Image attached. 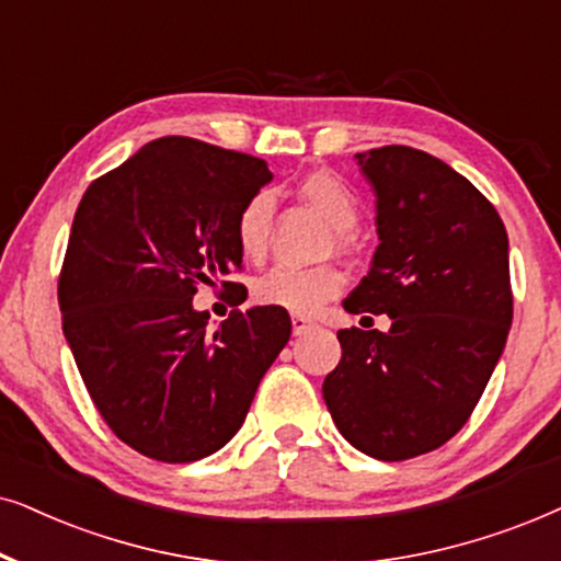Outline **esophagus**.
I'll list each match as a JSON object with an SVG mask.
<instances>
[{
    "label": "esophagus",
    "instance_id": "obj_1",
    "mask_svg": "<svg viewBox=\"0 0 561 561\" xmlns=\"http://www.w3.org/2000/svg\"><path fill=\"white\" fill-rule=\"evenodd\" d=\"M310 328H316V320H310L308 316H293V331H295V335L308 333Z\"/></svg>",
    "mask_w": 561,
    "mask_h": 561
}]
</instances>
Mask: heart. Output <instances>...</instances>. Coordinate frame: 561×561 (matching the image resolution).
<instances>
[{
    "instance_id": "heart-1",
    "label": "heart",
    "mask_w": 561,
    "mask_h": 561,
    "mask_svg": "<svg viewBox=\"0 0 561 561\" xmlns=\"http://www.w3.org/2000/svg\"><path fill=\"white\" fill-rule=\"evenodd\" d=\"M297 194L312 210L323 215L333 228L328 245L348 251L354 238L351 230L358 222V199L348 184L331 171H312L297 184ZM274 222V197L268 192H253L241 205L233 220V238L245 261H261L266 256L268 236ZM343 289V274L333 264L318 266H274L272 272L259 276L253 285V300L268 308H282L295 316H312L328 300Z\"/></svg>"
}]
</instances>
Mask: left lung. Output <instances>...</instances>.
<instances>
[{
  "label": "left lung",
  "mask_w": 561,
  "mask_h": 561,
  "mask_svg": "<svg viewBox=\"0 0 561 561\" xmlns=\"http://www.w3.org/2000/svg\"><path fill=\"white\" fill-rule=\"evenodd\" d=\"M356 161L377 192L379 245L343 308L387 312L392 325L339 331L323 398L351 446L402 461L459 433L490 382L513 320L507 233L490 199L436 156L382 146Z\"/></svg>",
  "instance_id": "8db88e82"
}]
</instances>
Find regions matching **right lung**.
I'll return each instance as SVG.
<instances>
[{
    "mask_svg": "<svg viewBox=\"0 0 561 561\" xmlns=\"http://www.w3.org/2000/svg\"><path fill=\"white\" fill-rule=\"evenodd\" d=\"M272 182L266 161L167 136L89 184L58 276L64 335L112 433L167 465L236 436L261 377L287 346L282 308L233 310L215 333L197 285L241 272L233 220ZM241 305L245 287L222 282Z\"/></svg>",
    "mask_w": 561,
    "mask_h": 561,
    "instance_id": "add662e5",
    "label": "right lung"
}]
</instances>
